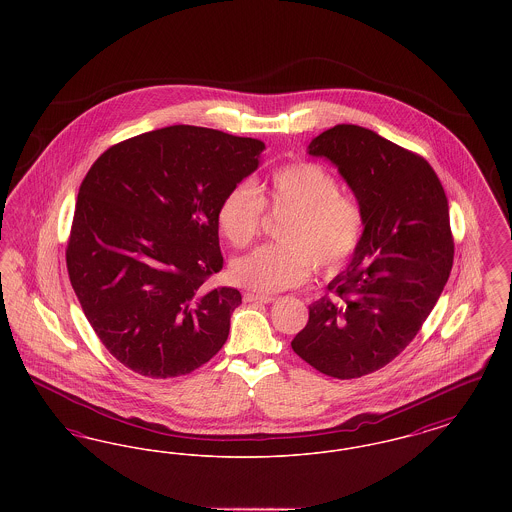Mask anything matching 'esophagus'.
I'll use <instances>...</instances> for the list:
<instances>
[{"mask_svg": "<svg viewBox=\"0 0 512 512\" xmlns=\"http://www.w3.org/2000/svg\"><path fill=\"white\" fill-rule=\"evenodd\" d=\"M245 303H272L274 297L272 295H263V293L245 292Z\"/></svg>", "mask_w": 512, "mask_h": 512, "instance_id": "esophagus-1", "label": "esophagus"}]
</instances>
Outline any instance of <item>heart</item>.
<instances>
[{
    "label": "heart",
    "instance_id": "obj_1",
    "mask_svg": "<svg viewBox=\"0 0 512 512\" xmlns=\"http://www.w3.org/2000/svg\"><path fill=\"white\" fill-rule=\"evenodd\" d=\"M326 167L299 161L280 167L255 190L238 184L222 195L217 226L228 244L244 247L261 228L265 209L290 213L278 242L251 249L232 261V280L253 292L272 293L303 284L313 270L345 267L365 238V211Z\"/></svg>",
    "mask_w": 512,
    "mask_h": 512
}]
</instances>
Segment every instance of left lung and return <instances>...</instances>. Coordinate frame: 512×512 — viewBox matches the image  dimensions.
<instances>
[{
  "instance_id": "1",
  "label": "left lung",
  "mask_w": 512,
  "mask_h": 512,
  "mask_svg": "<svg viewBox=\"0 0 512 512\" xmlns=\"http://www.w3.org/2000/svg\"><path fill=\"white\" fill-rule=\"evenodd\" d=\"M309 153L338 167L365 211V238L309 307L292 349L326 376L361 378L414 340L447 284L455 255L447 197L424 157L363 126L338 124Z\"/></svg>"
}]
</instances>
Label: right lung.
Returning <instances> with one entry per match:
<instances>
[{"label": "right lung", "mask_w": 512, "mask_h": 512, "mask_svg": "<svg viewBox=\"0 0 512 512\" xmlns=\"http://www.w3.org/2000/svg\"><path fill=\"white\" fill-rule=\"evenodd\" d=\"M265 144L176 124L109 147L80 184L67 270L105 349L146 378L209 363L242 303L209 290L222 195L259 167Z\"/></svg>", "instance_id": "add662e5"}]
</instances>
